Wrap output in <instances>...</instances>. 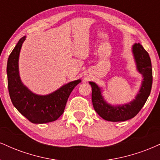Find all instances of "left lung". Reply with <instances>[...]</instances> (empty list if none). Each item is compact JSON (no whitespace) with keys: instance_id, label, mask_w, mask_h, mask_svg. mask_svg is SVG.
<instances>
[{"instance_id":"1","label":"left lung","mask_w":160,"mask_h":160,"mask_svg":"<svg viewBox=\"0 0 160 160\" xmlns=\"http://www.w3.org/2000/svg\"><path fill=\"white\" fill-rule=\"evenodd\" d=\"M132 53L137 71L143 78L140 88L132 100L121 104L108 103L102 93L103 88L95 82H89L92 86L93 108L104 120L111 122H121L133 118L141 111L150 94L153 74L149 54L140 43H134L132 47Z\"/></svg>"}]
</instances>
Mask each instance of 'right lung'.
<instances>
[{"label": "right lung", "instance_id": "1", "mask_svg": "<svg viewBox=\"0 0 160 160\" xmlns=\"http://www.w3.org/2000/svg\"><path fill=\"white\" fill-rule=\"evenodd\" d=\"M25 39L26 37L24 36L19 40L7 60V82L10 99L18 111L33 123L52 122L63 113L70 94L81 80L64 84L47 95H38L31 91L22 81L19 69L20 51Z\"/></svg>", "mask_w": 160, "mask_h": 160}]
</instances>
